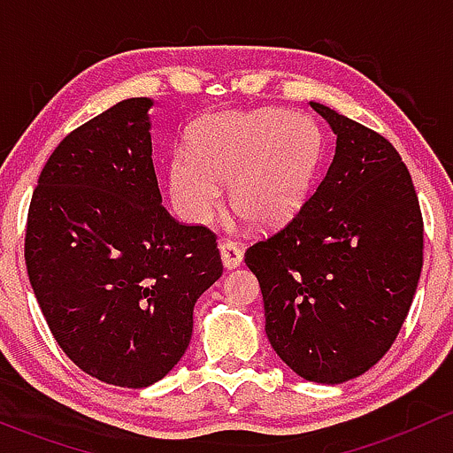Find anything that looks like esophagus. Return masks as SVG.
Masks as SVG:
<instances>
[{"label":"esophagus","mask_w":453,"mask_h":453,"mask_svg":"<svg viewBox=\"0 0 453 453\" xmlns=\"http://www.w3.org/2000/svg\"><path fill=\"white\" fill-rule=\"evenodd\" d=\"M219 252H221V260L227 269L239 267L241 260H243V250L234 243V241H223L219 245Z\"/></svg>","instance_id":"34e87169"}]
</instances>
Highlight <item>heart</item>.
Masks as SVG:
<instances>
[{"label": "heart", "mask_w": 453, "mask_h": 453, "mask_svg": "<svg viewBox=\"0 0 453 453\" xmlns=\"http://www.w3.org/2000/svg\"><path fill=\"white\" fill-rule=\"evenodd\" d=\"M318 127L280 109L226 113L205 120L190 149H177L168 164V188L177 212L193 223L214 217L223 186L230 203L254 226L269 227L294 217L318 173Z\"/></svg>", "instance_id": "b5f03b06"}]
</instances>
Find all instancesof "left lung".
I'll return each mask as SVG.
<instances>
[{"instance_id": "left-lung-1", "label": "left lung", "mask_w": 453, "mask_h": 453, "mask_svg": "<svg viewBox=\"0 0 453 453\" xmlns=\"http://www.w3.org/2000/svg\"><path fill=\"white\" fill-rule=\"evenodd\" d=\"M311 107L337 135L335 155L287 226L258 239L265 333L296 374L342 383L372 368L408 318L423 267V214L408 166L377 131Z\"/></svg>"}]
</instances>
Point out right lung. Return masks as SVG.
<instances>
[{
    "instance_id": "add662e5",
    "label": "right lung",
    "mask_w": 453,
    "mask_h": 453,
    "mask_svg": "<svg viewBox=\"0 0 453 453\" xmlns=\"http://www.w3.org/2000/svg\"><path fill=\"white\" fill-rule=\"evenodd\" d=\"M150 107L122 100L65 135L26 226V267L54 340L83 372L120 388L171 372L195 303L223 273L217 234L162 205Z\"/></svg>"
}]
</instances>
